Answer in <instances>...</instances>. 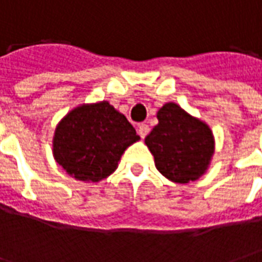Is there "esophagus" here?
I'll return each instance as SVG.
<instances>
[{"instance_id": "esophagus-1", "label": "esophagus", "mask_w": 262, "mask_h": 262, "mask_svg": "<svg viewBox=\"0 0 262 262\" xmlns=\"http://www.w3.org/2000/svg\"><path fill=\"white\" fill-rule=\"evenodd\" d=\"M148 132H150V127L146 123H142V125H139V127H137V133H139V136L142 137V139L147 136Z\"/></svg>"}]
</instances>
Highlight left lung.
Masks as SVG:
<instances>
[{
  "label": "left lung",
  "mask_w": 262,
  "mask_h": 262,
  "mask_svg": "<svg viewBox=\"0 0 262 262\" xmlns=\"http://www.w3.org/2000/svg\"><path fill=\"white\" fill-rule=\"evenodd\" d=\"M157 119L159 125L144 139L157 170L170 181H196L206 172L214 153L210 127L174 102L160 108Z\"/></svg>",
  "instance_id": "left-lung-1"
}]
</instances>
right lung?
Segmentation results:
<instances>
[{
  "label": "right lung",
  "instance_id": "obj_1",
  "mask_svg": "<svg viewBox=\"0 0 262 262\" xmlns=\"http://www.w3.org/2000/svg\"><path fill=\"white\" fill-rule=\"evenodd\" d=\"M139 139L125 115L108 101L82 103L56 126L53 156L75 180L98 182L118 168L122 154Z\"/></svg>",
  "mask_w": 262,
  "mask_h": 262
}]
</instances>
